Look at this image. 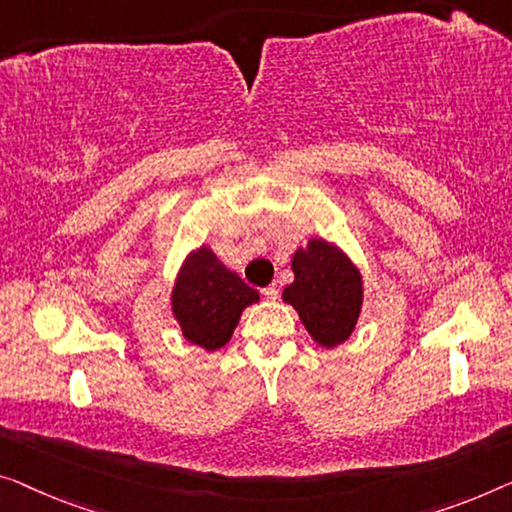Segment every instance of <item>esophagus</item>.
<instances>
[{"mask_svg":"<svg viewBox=\"0 0 512 512\" xmlns=\"http://www.w3.org/2000/svg\"><path fill=\"white\" fill-rule=\"evenodd\" d=\"M262 294H264V299L276 301L280 292H278V287H276V285H269V287H264V289H262Z\"/></svg>","mask_w":512,"mask_h":512,"instance_id":"esophagus-1","label":"esophagus"}]
</instances>
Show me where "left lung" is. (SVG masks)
<instances>
[{"label":"left lung","instance_id":"8db88e82","mask_svg":"<svg viewBox=\"0 0 512 512\" xmlns=\"http://www.w3.org/2000/svg\"><path fill=\"white\" fill-rule=\"evenodd\" d=\"M294 282L282 299L299 312L301 322L319 345L335 347L352 335L363 303L361 273L338 248L312 239L292 259Z\"/></svg>","mask_w":512,"mask_h":512}]
</instances>
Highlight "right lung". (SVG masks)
<instances>
[{
	"mask_svg": "<svg viewBox=\"0 0 512 512\" xmlns=\"http://www.w3.org/2000/svg\"><path fill=\"white\" fill-rule=\"evenodd\" d=\"M259 294L236 273L227 271L209 248L190 255L172 294V310L190 342L204 349L223 347L232 338L243 308Z\"/></svg>",
	"mask_w": 512,
	"mask_h": 512,
	"instance_id": "add662e5",
	"label": "right lung"
}]
</instances>
